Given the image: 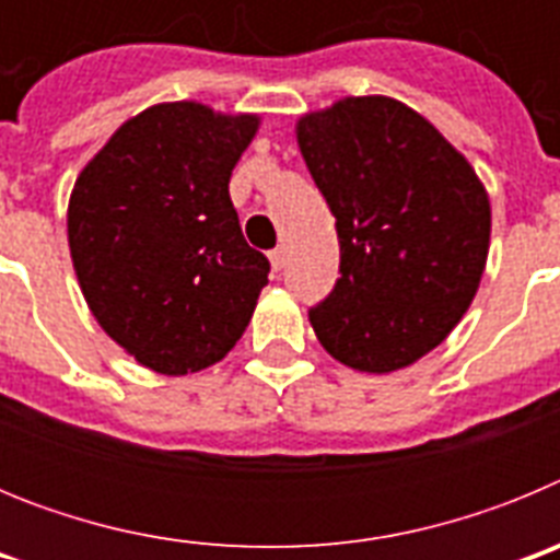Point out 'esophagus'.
I'll return each instance as SVG.
<instances>
[{
	"label": "esophagus",
	"mask_w": 560,
	"mask_h": 560,
	"mask_svg": "<svg viewBox=\"0 0 560 560\" xmlns=\"http://www.w3.org/2000/svg\"><path fill=\"white\" fill-rule=\"evenodd\" d=\"M285 257H289V252H285V246H277V249H271L269 260H271V269L280 271L285 266Z\"/></svg>",
	"instance_id": "obj_1"
}]
</instances>
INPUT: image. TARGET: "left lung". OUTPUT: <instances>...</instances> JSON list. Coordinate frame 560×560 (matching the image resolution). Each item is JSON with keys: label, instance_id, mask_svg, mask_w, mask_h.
Returning <instances> with one entry per match:
<instances>
[{"label": "left lung", "instance_id": "8db88e82", "mask_svg": "<svg viewBox=\"0 0 560 560\" xmlns=\"http://www.w3.org/2000/svg\"><path fill=\"white\" fill-rule=\"evenodd\" d=\"M339 235L334 291L308 311L336 361L393 373L434 350L471 305L491 201L463 153L415 108L345 97L296 122Z\"/></svg>", "mask_w": 560, "mask_h": 560}]
</instances>
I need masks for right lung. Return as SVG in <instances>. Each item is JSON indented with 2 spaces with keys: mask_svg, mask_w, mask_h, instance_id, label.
Instances as JSON below:
<instances>
[{
  "mask_svg": "<svg viewBox=\"0 0 560 560\" xmlns=\"http://www.w3.org/2000/svg\"><path fill=\"white\" fill-rule=\"evenodd\" d=\"M257 126V114L156 103L122 122L72 187L67 235L89 311L153 373L224 359L269 283L230 199Z\"/></svg>",
  "mask_w": 560,
  "mask_h": 560,
  "instance_id": "obj_1",
  "label": "right lung"
}]
</instances>
